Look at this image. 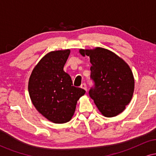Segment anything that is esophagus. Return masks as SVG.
Returning <instances> with one entry per match:
<instances>
[{
    "label": "esophagus",
    "mask_w": 156,
    "mask_h": 156,
    "mask_svg": "<svg viewBox=\"0 0 156 156\" xmlns=\"http://www.w3.org/2000/svg\"><path fill=\"white\" fill-rule=\"evenodd\" d=\"M80 88L83 89L85 91H87V85H86V83H82L81 86H80Z\"/></svg>",
    "instance_id": "34e87169"
}]
</instances>
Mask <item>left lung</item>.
I'll return each instance as SVG.
<instances>
[{
    "label": "left lung",
    "mask_w": 156,
    "mask_h": 156,
    "mask_svg": "<svg viewBox=\"0 0 156 156\" xmlns=\"http://www.w3.org/2000/svg\"><path fill=\"white\" fill-rule=\"evenodd\" d=\"M89 57L91 78L94 87L89 96L104 117H113L125 109L134 92V78L128 64L109 50L103 48L80 49Z\"/></svg>",
    "instance_id": "left-lung-1"
}]
</instances>
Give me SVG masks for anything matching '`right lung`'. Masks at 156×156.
Listing matches in <instances>:
<instances>
[{
  "label": "right lung",
  "mask_w": 156,
  "mask_h": 156,
  "mask_svg": "<svg viewBox=\"0 0 156 156\" xmlns=\"http://www.w3.org/2000/svg\"><path fill=\"white\" fill-rule=\"evenodd\" d=\"M70 50L51 51L44 55L32 70L28 92L32 103L49 121L62 124L71 120L77 102L86 91L73 86L64 71Z\"/></svg>",
  "instance_id": "obj_1"
}]
</instances>
